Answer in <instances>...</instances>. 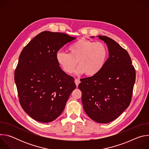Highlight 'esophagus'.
I'll use <instances>...</instances> for the list:
<instances>
[{
    "instance_id": "esophagus-1",
    "label": "esophagus",
    "mask_w": 149,
    "mask_h": 149,
    "mask_svg": "<svg viewBox=\"0 0 149 149\" xmlns=\"http://www.w3.org/2000/svg\"><path fill=\"white\" fill-rule=\"evenodd\" d=\"M75 84H76L77 87H78V84L80 83V80H79V79L75 78Z\"/></svg>"
}]
</instances>
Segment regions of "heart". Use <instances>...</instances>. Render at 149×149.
Wrapping results in <instances>:
<instances>
[{
  "instance_id": "1",
  "label": "heart",
  "mask_w": 149,
  "mask_h": 149,
  "mask_svg": "<svg viewBox=\"0 0 149 149\" xmlns=\"http://www.w3.org/2000/svg\"><path fill=\"white\" fill-rule=\"evenodd\" d=\"M69 53L58 52L56 59L63 71L71 74L77 66V74H85L92 77L98 74L104 68L109 57L108 48L101 42L81 39L68 48Z\"/></svg>"
}]
</instances>
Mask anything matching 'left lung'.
Returning <instances> with one entry per match:
<instances>
[{
    "label": "left lung",
    "mask_w": 149,
    "mask_h": 149,
    "mask_svg": "<svg viewBox=\"0 0 149 149\" xmlns=\"http://www.w3.org/2000/svg\"><path fill=\"white\" fill-rule=\"evenodd\" d=\"M107 45L109 58L97 75L80 79L85 112L98 123L116 119L129 107L133 95L136 70L127 51L106 36H98Z\"/></svg>",
    "instance_id": "left-lung-1"
}]
</instances>
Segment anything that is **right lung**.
I'll return each mask as SVG.
<instances>
[{"label":"right lung","mask_w":149,"mask_h":149,"mask_svg":"<svg viewBox=\"0 0 149 149\" xmlns=\"http://www.w3.org/2000/svg\"><path fill=\"white\" fill-rule=\"evenodd\" d=\"M75 38L44 31L24 48L15 71L19 101L33 119L49 123L58 118L76 88L74 78L63 71L56 59L58 51Z\"/></svg>","instance_id":"1"}]
</instances>
